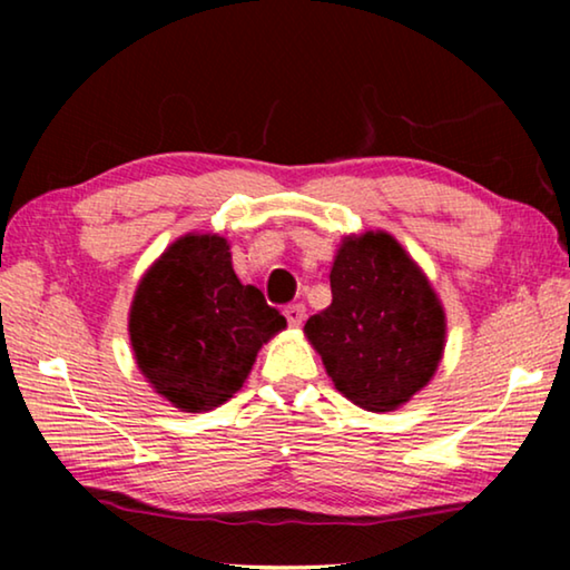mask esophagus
Masks as SVG:
<instances>
[{
  "mask_svg": "<svg viewBox=\"0 0 570 570\" xmlns=\"http://www.w3.org/2000/svg\"><path fill=\"white\" fill-rule=\"evenodd\" d=\"M284 314H286V322H288V324H292V326H302L304 316H306V306H304V304H288V306L284 308Z\"/></svg>",
  "mask_w": 570,
  "mask_h": 570,
  "instance_id": "34e87169",
  "label": "esophagus"
}]
</instances>
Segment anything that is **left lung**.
<instances>
[{
    "mask_svg": "<svg viewBox=\"0 0 570 570\" xmlns=\"http://www.w3.org/2000/svg\"><path fill=\"white\" fill-rule=\"evenodd\" d=\"M332 304L304 334L334 387L370 412H390L432 380L445 346V312L420 266L384 230L336 250Z\"/></svg>",
    "mask_w": 570,
    "mask_h": 570,
    "instance_id": "left-lung-1",
    "label": "left lung"
}]
</instances>
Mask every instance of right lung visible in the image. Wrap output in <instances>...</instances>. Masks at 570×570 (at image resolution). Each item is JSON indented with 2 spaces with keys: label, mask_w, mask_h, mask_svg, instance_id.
Segmentation results:
<instances>
[{
  "label": "right lung",
  "mask_w": 570,
  "mask_h": 570,
  "mask_svg": "<svg viewBox=\"0 0 570 570\" xmlns=\"http://www.w3.org/2000/svg\"><path fill=\"white\" fill-rule=\"evenodd\" d=\"M286 320L240 284L226 238L188 234L135 292L130 342L148 382L186 412H206L244 387L262 344Z\"/></svg>",
  "instance_id": "add662e5"
}]
</instances>
